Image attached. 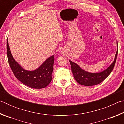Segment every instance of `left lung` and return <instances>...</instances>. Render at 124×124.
Wrapping results in <instances>:
<instances>
[{
    "mask_svg": "<svg viewBox=\"0 0 124 124\" xmlns=\"http://www.w3.org/2000/svg\"><path fill=\"white\" fill-rule=\"evenodd\" d=\"M117 51H118V46H117V50L115 54L114 61L106 70L100 73H92L87 72L81 69L79 65L70 60L71 68H72V72L75 80L80 84L86 86L96 85L102 82L110 74L114 68L117 58Z\"/></svg>",
    "mask_w": 124,
    "mask_h": 124,
    "instance_id": "8db88e82",
    "label": "left lung"
}]
</instances>
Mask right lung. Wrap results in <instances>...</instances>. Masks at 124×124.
Here are the masks:
<instances>
[{
	"label": "right lung",
	"mask_w": 124,
	"mask_h": 124,
	"mask_svg": "<svg viewBox=\"0 0 124 124\" xmlns=\"http://www.w3.org/2000/svg\"><path fill=\"white\" fill-rule=\"evenodd\" d=\"M7 54L9 63L15 76L24 85L33 89H43L47 86L52 80L54 55L50 56L39 68L33 71L24 70L12 56L7 39Z\"/></svg>",
	"instance_id": "obj_1"
}]
</instances>
